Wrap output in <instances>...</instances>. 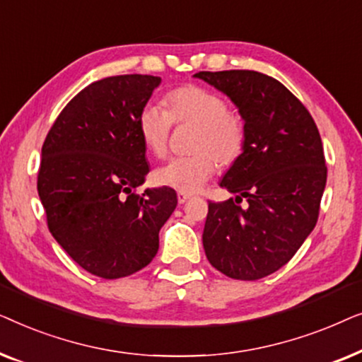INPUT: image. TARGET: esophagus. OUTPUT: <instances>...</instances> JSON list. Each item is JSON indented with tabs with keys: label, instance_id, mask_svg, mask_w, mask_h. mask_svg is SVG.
Listing matches in <instances>:
<instances>
[{
	"label": "esophagus",
	"instance_id": "obj_1",
	"mask_svg": "<svg viewBox=\"0 0 362 362\" xmlns=\"http://www.w3.org/2000/svg\"><path fill=\"white\" fill-rule=\"evenodd\" d=\"M187 199H191L189 192H177V202H180V204H185Z\"/></svg>",
	"mask_w": 362,
	"mask_h": 362
}]
</instances>
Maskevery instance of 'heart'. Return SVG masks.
Segmentation results:
<instances>
[{
	"mask_svg": "<svg viewBox=\"0 0 362 362\" xmlns=\"http://www.w3.org/2000/svg\"><path fill=\"white\" fill-rule=\"evenodd\" d=\"M165 108L145 103L136 118L138 135L151 155L163 158L170 143L171 123L191 125L187 156L173 158L155 173L161 186L180 192H196L216 173L217 163L232 165L245 145V122L227 108L226 98L201 86H182L165 95Z\"/></svg>",
	"mask_w": 362,
	"mask_h": 362,
	"instance_id": "obj_1",
	"label": "heart"
}]
</instances>
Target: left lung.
<instances>
[{"mask_svg":"<svg viewBox=\"0 0 362 362\" xmlns=\"http://www.w3.org/2000/svg\"><path fill=\"white\" fill-rule=\"evenodd\" d=\"M194 77L230 98L247 132L244 151L219 182L235 201L209 202L206 257L230 279H264L296 254L318 221L326 186L320 132L303 103L274 77L255 71ZM244 197L250 204L242 208Z\"/></svg>","mask_w":362,"mask_h":362,"instance_id":"1","label":"left lung"}]
</instances>
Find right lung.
I'll return each instance as SVG.
<instances>
[{"label":"right lung","instance_id":"obj_1","mask_svg":"<svg viewBox=\"0 0 362 362\" xmlns=\"http://www.w3.org/2000/svg\"><path fill=\"white\" fill-rule=\"evenodd\" d=\"M160 83L161 77L141 74L93 82L64 107L44 140L37 192L49 230L100 279L150 264L176 209L171 187L133 192L150 171L136 118Z\"/></svg>","mask_w":362,"mask_h":362}]
</instances>
